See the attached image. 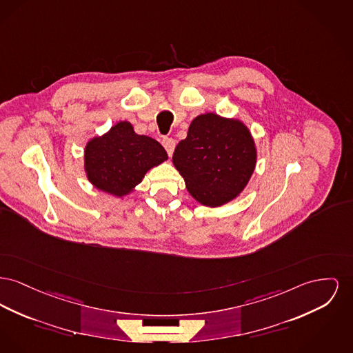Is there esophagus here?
I'll list each match as a JSON object with an SVG mask.
<instances>
[{
	"label": "esophagus",
	"mask_w": 353,
	"mask_h": 353,
	"mask_svg": "<svg viewBox=\"0 0 353 353\" xmlns=\"http://www.w3.org/2000/svg\"><path fill=\"white\" fill-rule=\"evenodd\" d=\"M163 145L165 148L166 153H168L169 156H172V154H173V150H174V146H176V141H174L173 139L165 137V139H163Z\"/></svg>",
	"instance_id": "esophagus-1"
}]
</instances>
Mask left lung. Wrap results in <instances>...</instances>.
I'll list each match as a JSON object with an SVG mask.
<instances>
[{
    "mask_svg": "<svg viewBox=\"0 0 353 353\" xmlns=\"http://www.w3.org/2000/svg\"><path fill=\"white\" fill-rule=\"evenodd\" d=\"M257 152L244 123L214 113L197 116L173 153L188 192L203 205L221 207L247 187Z\"/></svg>",
    "mask_w": 353,
    "mask_h": 353,
    "instance_id": "1",
    "label": "left lung"
}]
</instances>
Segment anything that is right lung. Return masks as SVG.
Wrapping results in <instances>:
<instances>
[{"mask_svg": "<svg viewBox=\"0 0 353 353\" xmlns=\"http://www.w3.org/2000/svg\"><path fill=\"white\" fill-rule=\"evenodd\" d=\"M83 160L92 185L123 197L134 190L149 169L168 160V154L159 141L137 134L130 123L120 121L88 141Z\"/></svg>", "mask_w": 353, "mask_h": 353, "instance_id": "right-lung-1", "label": "right lung"}]
</instances>
